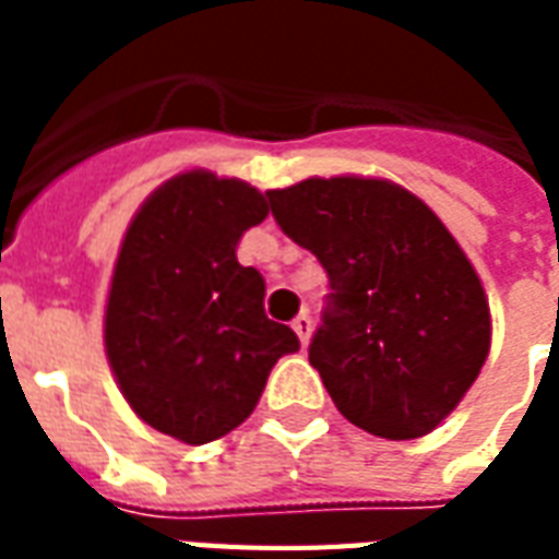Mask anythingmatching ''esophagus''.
Instances as JSON below:
<instances>
[{"label":"esophagus","mask_w":559,"mask_h":559,"mask_svg":"<svg viewBox=\"0 0 559 559\" xmlns=\"http://www.w3.org/2000/svg\"><path fill=\"white\" fill-rule=\"evenodd\" d=\"M293 332L299 335V341H302V347L311 341V332H314V326H311V317L308 314H299L296 320H293Z\"/></svg>","instance_id":"obj_1"}]
</instances>
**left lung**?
<instances>
[{
  "label": "left lung",
  "mask_w": 559,
  "mask_h": 559,
  "mask_svg": "<svg viewBox=\"0 0 559 559\" xmlns=\"http://www.w3.org/2000/svg\"><path fill=\"white\" fill-rule=\"evenodd\" d=\"M266 197L281 230L326 269L308 359L341 416L386 440L433 431L491 350L488 296L455 236L386 179H305Z\"/></svg>",
  "instance_id": "1"
}]
</instances>
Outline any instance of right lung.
Segmentation results:
<instances>
[{"label":"right lung","instance_id":"obj_1","mask_svg":"<svg viewBox=\"0 0 559 559\" xmlns=\"http://www.w3.org/2000/svg\"><path fill=\"white\" fill-rule=\"evenodd\" d=\"M266 197L209 170L173 176L128 224L116 257L104 350L131 411L155 431L203 445L239 428L281 356L290 326L263 311L266 281L236 260Z\"/></svg>","mask_w":559,"mask_h":559}]
</instances>
